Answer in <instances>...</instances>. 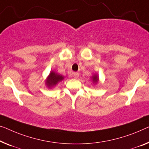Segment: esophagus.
I'll list each match as a JSON object with an SVG mask.
<instances>
[{"instance_id":"esophagus-1","label":"esophagus","mask_w":149,"mask_h":149,"mask_svg":"<svg viewBox=\"0 0 149 149\" xmlns=\"http://www.w3.org/2000/svg\"><path fill=\"white\" fill-rule=\"evenodd\" d=\"M72 76H73V77H74V78H75V79L77 78V77H79V73H77V72H74V73H73Z\"/></svg>"}]
</instances>
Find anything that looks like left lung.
<instances>
[{"label": "left lung", "instance_id": "8db88e82", "mask_svg": "<svg viewBox=\"0 0 149 149\" xmlns=\"http://www.w3.org/2000/svg\"><path fill=\"white\" fill-rule=\"evenodd\" d=\"M92 79H93V81L94 82V83H97V81H98V77H97V75H94V76L92 77Z\"/></svg>", "mask_w": 149, "mask_h": 149}]
</instances>
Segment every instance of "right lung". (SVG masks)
<instances>
[{
    "instance_id": "right-lung-1",
    "label": "right lung",
    "mask_w": 149,
    "mask_h": 149,
    "mask_svg": "<svg viewBox=\"0 0 149 149\" xmlns=\"http://www.w3.org/2000/svg\"><path fill=\"white\" fill-rule=\"evenodd\" d=\"M63 77L61 75H59L55 73L54 72H52L49 75L47 80L46 81V84L49 88H52L55 86L58 82L63 80Z\"/></svg>"
}]
</instances>
